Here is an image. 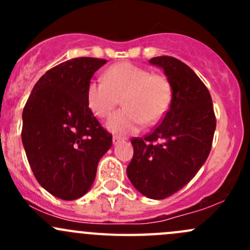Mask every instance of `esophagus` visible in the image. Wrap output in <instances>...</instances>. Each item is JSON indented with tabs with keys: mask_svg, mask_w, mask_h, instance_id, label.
<instances>
[{
	"mask_svg": "<svg viewBox=\"0 0 250 250\" xmlns=\"http://www.w3.org/2000/svg\"><path fill=\"white\" fill-rule=\"evenodd\" d=\"M122 140H123L122 138H120V137H113L112 138V144H113V145H117V144H120Z\"/></svg>",
	"mask_w": 250,
	"mask_h": 250,
	"instance_id": "1",
	"label": "esophagus"
}]
</instances>
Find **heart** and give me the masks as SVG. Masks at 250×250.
<instances>
[{
    "mask_svg": "<svg viewBox=\"0 0 250 250\" xmlns=\"http://www.w3.org/2000/svg\"><path fill=\"white\" fill-rule=\"evenodd\" d=\"M122 98L125 107L106 123L110 132L128 135L138 132L144 123L155 125L162 120L172 102V85L162 75L130 62H118L105 71L103 81L89 82L85 100L89 110L100 118L109 117Z\"/></svg>",
    "mask_w": 250,
    "mask_h": 250,
    "instance_id": "obj_1",
    "label": "heart"
}]
</instances>
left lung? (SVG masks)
<instances>
[{
  "label": "left lung",
  "mask_w": 250,
  "mask_h": 250,
  "mask_svg": "<svg viewBox=\"0 0 250 250\" xmlns=\"http://www.w3.org/2000/svg\"><path fill=\"white\" fill-rule=\"evenodd\" d=\"M161 67L172 85V102L162 123L134 138L127 167L130 183L151 200H163L183 188L204 165L215 132L210 94L200 77L172 57L148 60Z\"/></svg>",
  "instance_id": "left-lung-1"
}]
</instances>
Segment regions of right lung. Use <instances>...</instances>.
I'll return each mask as SVG.
<instances>
[{
  "label": "right lung",
  "instance_id": "1",
  "mask_svg": "<svg viewBox=\"0 0 250 250\" xmlns=\"http://www.w3.org/2000/svg\"><path fill=\"white\" fill-rule=\"evenodd\" d=\"M107 60L74 58L48 70L22 111L21 140L40 185L65 201L77 200L94 183L99 160L112 145L85 100L95 71Z\"/></svg>",
  "mask_w": 250,
  "mask_h": 250
}]
</instances>
